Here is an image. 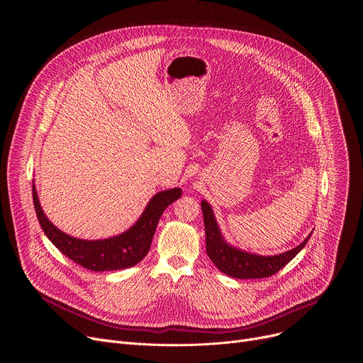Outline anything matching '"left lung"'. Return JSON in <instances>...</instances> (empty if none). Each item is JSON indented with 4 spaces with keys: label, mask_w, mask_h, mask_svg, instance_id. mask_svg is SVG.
I'll return each instance as SVG.
<instances>
[{
    "label": "left lung",
    "mask_w": 363,
    "mask_h": 363,
    "mask_svg": "<svg viewBox=\"0 0 363 363\" xmlns=\"http://www.w3.org/2000/svg\"><path fill=\"white\" fill-rule=\"evenodd\" d=\"M201 208L205 224L206 254L220 272L235 279H264L276 274L293 260L312 235L310 234L296 248L279 255H257L227 244L221 235L211 205L206 201H202Z\"/></svg>",
    "instance_id": "8db88e82"
}]
</instances>
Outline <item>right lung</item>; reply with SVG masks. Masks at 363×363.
Wrapping results in <instances>:
<instances>
[{
	"mask_svg": "<svg viewBox=\"0 0 363 363\" xmlns=\"http://www.w3.org/2000/svg\"><path fill=\"white\" fill-rule=\"evenodd\" d=\"M182 191L172 188L153 195L139 220L121 235L87 241L70 237L48 221L41 210L35 186L33 185V202L38 223L48 237L66 257L91 272H113L138 264L147 254L160 218L168 205L181 198Z\"/></svg>",
	"mask_w": 363,
	"mask_h": 363,
	"instance_id": "add662e5",
	"label": "right lung"
}]
</instances>
